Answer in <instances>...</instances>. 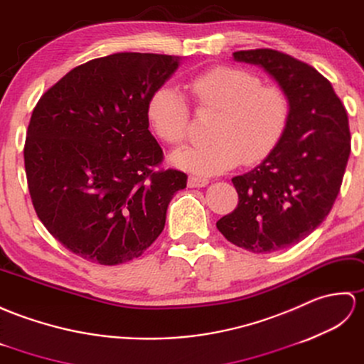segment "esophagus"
<instances>
[{
    "instance_id": "1",
    "label": "esophagus",
    "mask_w": 364,
    "mask_h": 364,
    "mask_svg": "<svg viewBox=\"0 0 364 364\" xmlns=\"http://www.w3.org/2000/svg\"><path fill=\"white\" fill-rule=\"evenodd\" d=\"M208 181L205 177H199V176H188V187L190 188H196V187H205Z\"/></svg>"
}]
</instances>
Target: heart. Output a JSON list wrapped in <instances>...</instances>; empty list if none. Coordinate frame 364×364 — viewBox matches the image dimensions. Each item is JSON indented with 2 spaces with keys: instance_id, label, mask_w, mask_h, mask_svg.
<instances>
[{
  "instance_id": "b5f03b06",
  "label": "heart",
  "mask_w": 364,
  "mask_h": 364,
  "mask_svg": "<svg viewBox=\"0 0 364 364\" xmlns=\"http://www.w3.org/2000/svg\"><path fill=\"white\" fill-rule=\"evenodd\" d=\"M188 90L200 109H216L210 139L203 146L176 151L177 166L198 174H218L237 166L260 164L284 136L291 104L279 87L263 85L255 73L238 67L220 65L199 73L188 80ZM146 115L159 139L181 144L190 127L187 100L169 85L156 88L149 96Z\"/></svg>"
}]
</instances>
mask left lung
Masks as SVG:
<instances>
[{"instance_id":"obj_1","label":"left lung","mask_w":364,"mask_h":364,"mask_svg":"<svg viewBox=\"0 0 364 364\" xmlns=\"http://www.w3.org/2000/svg\"><path fill=\"white\" fill-rule=\"evenodd\" d=\"M233 59L269 73L291 117L271 154L233 177L238 205L216 228L238 247L272 252L309 237L332 210L350 154L349 119L332 84L309 63L269 48L237 51Z\"/></svg>"}]
</instances>
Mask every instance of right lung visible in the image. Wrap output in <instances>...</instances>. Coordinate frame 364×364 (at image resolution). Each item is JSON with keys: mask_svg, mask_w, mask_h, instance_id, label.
Masks as SVG:
<instances>
[{"mask_svg": "<svg viewBox=\"0 0 364 364\" xmlns=\"http://www.w3.org/2000/svg\"><path fill=\"white\" fill-rule=\"evenodd\" d=\"M179 58L117 53L67 73L42 95L24 143L38 220L73 254L100 264L140 257L165 228L187 174L159 168L146 106Z\"/></svg>", "mask_w": 364, "mask_h": 364, "instance_id": "add662e5", "label": "right lung"}]
</instances>
